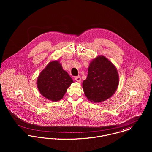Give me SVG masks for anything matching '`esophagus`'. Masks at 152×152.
<instances>
[{"label": "esophagus", "instance_id": "esophagus-1", "mask_svg": "<svg viewBox=\"0 0 152 152\" xmlns=\"http://www.w3.org/2000/svg\"><path fill=\"white\" fill-rule=\"evenodd\" d=\"M75 80L78 82V83H80L81 80V77L80 76H77V77H75Z\"/></svg>", "mask_w": 152, "mask_h": 152}]
</instances>
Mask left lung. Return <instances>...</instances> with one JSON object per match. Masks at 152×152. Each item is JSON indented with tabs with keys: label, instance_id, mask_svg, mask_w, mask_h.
Masks as SVG:
<instances>
[{
	"label": "left lung",
	"instance_id": "8db88e82",
	"mask_svg": "<svg viewBox=\"0 0 152 152\" xmlns=\"http://www.w3.org/2000/svg\"><path fill=\"white\" fill-rule=\"evenodd\" d=\"M119 75L115 66L104 56L92 60L88 67L87 79L83 88L88 99L94 103L110 98L119 85Z\"/></svg>",
	"mask_w": 152,
	"mask_h": 152
}]
</instances>
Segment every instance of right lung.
I'll list each match as a JSON object with an SVG mask.
<instances>
[{
    "instance_id": "right-lung-1",
    "label": "right lung",
    "mask_w": 152,
    "mask_h": 152,
    "mask_svg": "<svg viewBox=\"0 0 152 152\" xmlns=\"http://www.w3.org/2000/svg\"><path fill=\"white\" fill-rule=\"evenodd\" d=\"M73 83L58 60L50 61L40 73L37 87L42 96L53 102L61 100Z\"/></svg>"
}]
</instances>
